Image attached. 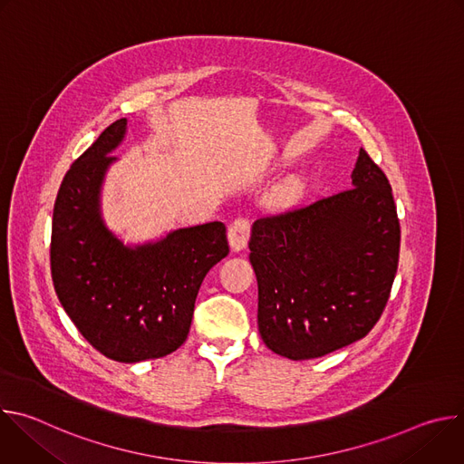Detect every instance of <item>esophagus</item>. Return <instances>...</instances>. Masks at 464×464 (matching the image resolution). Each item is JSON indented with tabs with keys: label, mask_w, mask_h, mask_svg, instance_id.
<instances>
[{
	"label": "esophagus",
	"mask_w": 464,
	"mask_h": 464,
	"mask_svg": "<svg viewBox=\"0 0 464 464\" xmlns=\"http://www.w3.org/2000/svg\"><path fill=\"white\" fill-rule=\"evenodd\" d=\"M249 233H251V226L249 220L246 218H237L229 229H227V240L233 251H242L247 246L249 240Z\"/></svg>",
	"instance_id": "1"
}]
</instances>
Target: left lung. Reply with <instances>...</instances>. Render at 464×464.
Segmentation results:
<instances>
[{
    "mask_svg": "<svg viewBox=\"0 0 464 464\" xmlns=\"http://www.w3.org/2000/svg\"><path fill=\"white\" fill-rule=\"evenodd\" d=\"M351 178V188L251 227L258 333L285 358H319L365 338L387 304L401 251L391 185L363 149Z\"/></svg>",
    "mask_w": 464,
    "mask_h": 464,
    "instance_id": "obj_1",
    "label": "left lung"
}]
</instances>
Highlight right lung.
<instances>
[{"instance_id": "1", "label": "right lung", "mask_w": 464, "mask_h": 464, "mask_svg": "<svg viewBox=\"0 0 464 464\" xmlns=\"http://www.w3.org/2000/svg\"><path fill=\"white\" fill-rule=\"evenodd\" d=\"M124 134L126 119L111 122L65 172L53 209L51 276L79 333L106 358L136 363L183 345L198 290L229 246L222 222L140 246L106 227L101 187Z\"/></svg>"}]
</instances>
